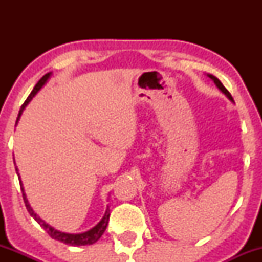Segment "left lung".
<instances>
[{"label":"left lung","instance_id":"8db88e82","mask_svg":"<svg viewBox=\"0 0 262 262\" xmlns=\"http://www.w3.org/2000/svg\"><path fill=\"white\" fill-rule=\"evenodd\" d=\"M209 77H210V79H212L213 81H214V82H215V85H217V86H218V89H219V90H221V91H222V92H223V93H225V95H227V96H228V98H229V100H230V101H234V100H233V97H231L230 92H229V91H228V90H227V89H225V87H224V85H223V83H222V82H221V81H219V80L217 79V77H215V76H213V75H209Z\"/></svg>","mask_w":262,"mask_h":262}]
</instances>
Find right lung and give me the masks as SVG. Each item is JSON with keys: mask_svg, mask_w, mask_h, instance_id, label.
Returning a JSON list of instances; mask_svg holds the SVG:
<instances>
[{"mask_svg": "<svg viewBox=\"0 0 262 262\" xmlns=\"http://www.w3.org/2000/svg\"><path fill=\"white\" fill-rule=\"evenodd\" d=\"M49 76H50V73L45 74L44 76L41 77V79L38 81V83L34 86V89H33V91L31 92V95L28 96V98H27V100L25 101V103H23L22 107H20L19 113H18L17 122H18V119H19L20 114H22L23 110H25L27 104H28L29 101H31L32 98L34 97L35 93H37V92L39 91V90H40L41 87H43L44 83L47 82V80L49 79ZM19 185H20V189H22V196H23V201H25V203H26V208H27V210H28L29 214H31L32 217L34 218L35 221H37L39 224H40V227L44 228V229L47 230V233L49 234V235L52 236L53 239L59 240V242L64 243V244L71 245V246L91 245V244H93V243L97 242V240L100 239V237L102 236V234L104 233V230H106V228H107V225H108V221H110V215H111L110 209H107L106 214H104V217L102 218V221L100 222V223L96 225L95 228H92L91 230L85 231V233H81V234H68V233H61V231H58L56 229H54L53 227H50L49 224H47L44 221H41V219L39 218L38 215L35 214L34 212H33V209L31 208V206H29L28 201H27V197H26L25 192H23L22 182H19Z\"/></svg>", "mask_w": 262, "mask_h": 262, "instance_id": "add662e5", "label": "right lung"}]
</instances>
